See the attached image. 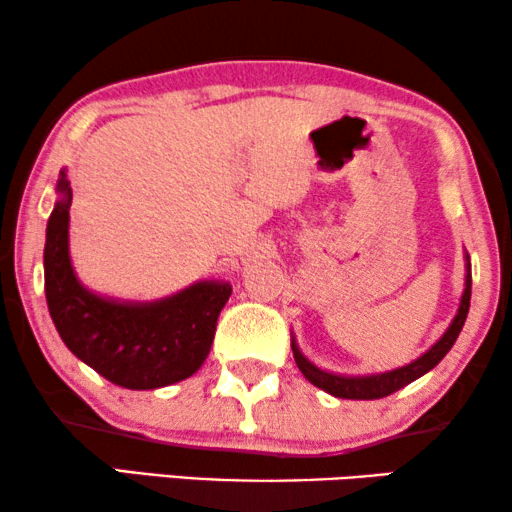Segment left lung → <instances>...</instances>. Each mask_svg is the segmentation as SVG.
<instances>
[{"label":"left lung","instance_id":"obj_1","mask_svg":"<svg viewBox=\"0 0 512 512\" xmlns=\"http://www.w3.org/2000/svg\"><path fill=\"white\" fill-rule=\"evenodd\" d=\"M468 307H471V258H468V254H466V289H464V296H461L457 317L452 319V324L443 333V338H440L436 345L429 349V352H424L419 359L408 363V366L387 370V373L359 375V377L326 373V370L314 366L312 361H307L303 352L298 349L296 340L291 338L293 359H296V366L300 368V373H303L307 380L314 384V387L324 389L326 394H331L335 398H354V401H373V398H384V396L394 394V391H398V389H403L405 384L415 382L417 377L426 375L431 368L438 366L440 359H443V356L452 349L454 340L459 338L461 328H464Z\"/></svg>","mask_w":512,"mask_h":512}]
</instances>
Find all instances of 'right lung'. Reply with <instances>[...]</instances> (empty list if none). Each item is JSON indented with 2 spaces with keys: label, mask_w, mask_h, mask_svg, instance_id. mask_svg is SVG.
<instances>
[{
  "label": "right lung",
  "mask_w": 512,
  "mask_h": 512,
  "mask_svg": "<svg viewBox=\"0 0 512 512\" xmlns=\"http://www.w3.org/2000/svg\"><path fill=\"white\" fill-rule=\"evenodd\" d=\"M60 200L46 226L44 286L48 312L76 359L125 389H158L191 377L205 363L228 282H195L153 303H118L88 291L69 258L72 188L58 179Z\"/></svg>",
  "instance_id": "1"
}]
</instances>
